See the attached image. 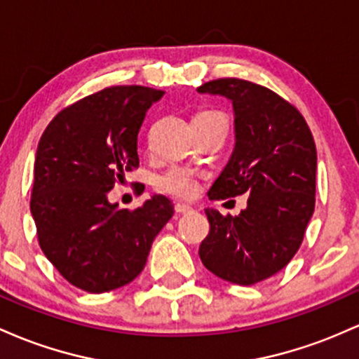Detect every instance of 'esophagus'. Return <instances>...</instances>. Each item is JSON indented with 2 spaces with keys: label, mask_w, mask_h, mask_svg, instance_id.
<instances>
[{
  "label": "esophagus",
  "mask_w": 359,
  "mask_h": 359,
  "mask_svg": "<svg viewBox=\"0 0 359 359\" xmlns=\"http://www.w3.org/2000/svg\"><path fill=\"white\" fill-rule=\"evenodd\" d=\"M175 210L178 213H191L193 207L191 205H184V203H176L175 205Z\"/></svg>",
  "instance_id": "obj_1"
}]
</instances>
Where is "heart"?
I'll return each mask as SVG.
<instances>
[{"mask_svg": "<svg viewBox=\"0 0 359 359\" xmlns=\"http://www.w3.org/2000/svg\"><path fill=\"white\" fill-rule=\"evenodd\" d=\"M161 191L178 198H191L198 191V172L187 166H172L158 178Z\"/></svg>", "mask_w": 359, "mask_h": 359, "instance_id": "1", "label": "heart"}]
</instances>
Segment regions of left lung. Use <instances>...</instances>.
<instances>
[{
  "mask_svg": "<svg viewBox=\"0 0 359 359\" xmlns=\"http://www.w3.org/2000/svg\"><path fill=\"white\" fill-rule=\"evenodd\" d=\"M196 91L222 96L233 110L236 142L208 198L249 195L237 217L205 208L210 232L198 255L215 276L248 287L299 251L316 207V142L300 111L268 88L225 78Z\"/></svg>",
  "mask_w": 359,
  "mask_h": 359,
  "instance_id": "obj_1",
  "label": "left lung"
}]
</instances>
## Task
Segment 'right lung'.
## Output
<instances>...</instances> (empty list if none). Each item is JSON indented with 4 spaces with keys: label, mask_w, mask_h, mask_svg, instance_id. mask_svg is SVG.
Returning <instances> with one entry per match:
<instances>
[{
    "label": "right lung",
    "mask_w": 359,
    "mask_h": 359,
    "mask_svg": "<svg viewBox=\"0 0 359 359\" xmlns=\"http://www.w3.org/2000/svg\"><path fill=\"white\" fill-rule=\"evenodd\" d=\"M163 90L111 86L62 110L37 147L30 210L39 243L74 287L104 293L140 275L152 241L175 213L164 195L134 212L108 191L139 166L137 135Z\"/></svg>",
    "instance_id": "right-lung-1"
}]
</instances>
